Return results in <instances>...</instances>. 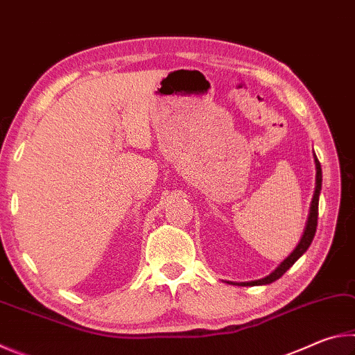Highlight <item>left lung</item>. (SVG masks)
<instances>
[{"label":"left lung","mask_w":355,"mask_h":355,"mask_svg":"<svg viewBox=\"0 0 355 355\" xmlns=\"http://www.w3.org/2000/svg\"><path fill=\"white\" fill-rule=\"evenodd\" d=\"M315 164H316V186H315V192H313V199H311L310 203V213H309V219L307 224H305V230L302 233V238H300L299 244L296 245L290 255H288L284 261H282L274 271L266 275L264 279L255 280V282H245V284L241 285H268L272 284L277 279H280L288 269H290L294 263H296L300 257H302L307 249L310 248L311 241H313L315 233H316V225H318V203H320V192H321V184H322V171H321V164L318 158L315 156Z\"/></svg>","instance_id":"8db88e82"}]
</instances>
